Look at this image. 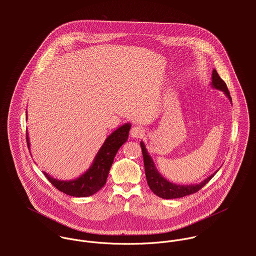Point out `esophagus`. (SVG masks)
Masks as SVG:
<instances>
[{"instance_id":"34e87169","label":"esophagus","mask_w":256,"mask_h":256,"mask_svg":"<svg viewBox=\"0 0 256 256\" xmlns=\"http://www.w3.org/2000/svg\"><path fill=\"white\" fill-rule=\"evenodd\" d=\"M130 134L132 138H142L144 136V130L140 126H134L130 130Z\"/></svg>"}]
</instances>
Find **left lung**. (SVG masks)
I'll return each mask as SVG.
<instances>
[{"instance_id":"obj_1","label":"left lung","mask_w":256,"mask_h":256,"mask_svg":"<svg viewBox=\"0 0 256 256\" xmlns=\"http://www.w3.org/2000/svg\"><path fill=\"white\" fill-rule=\"evenodd\" d=\"M212 84L216 89H218L223 91L230 100H232L230 96V92L228 90V87L226 83L218 76V72L214 68L212 70ZM140 148L142 152V158H144V172H146V178H147L148 186L151 188V190L158 196L162 198H184L188 194H192L198 192L200 190H202L208 182L214 177V175L216 173L214 172L210 176H208L206 179H204L202 184H194V186H177L173 184L171 182L167 181L156 169L153 160L149 156L147 149L144 148V144L142 142H140Z\"/></svg>"}]
</instances>
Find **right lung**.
I'll list each match as a JSON object with an SVG mask.
<instances>
[{"mask_svg":"<svg viewBox=\"0 0 256 256\" xmlns=\"http://www.w3.org/2000/svg\"><path fill=\"white\" fill-rule=\"evenodd\" d=\"M130 124H126L114 130L104 142L103 146L97 153L93 165L81 177L70 181H60L50 177L44 172V176L50 184L60 192L76 198L90 196L100 190L106 182L109 169L118 149L128 140ZM26 142L29 148V140L26 136Z\"/></svg>","mask_w":256,"mask_h":256,"instance_id":"1","label":"right lung"}]
</instances>
